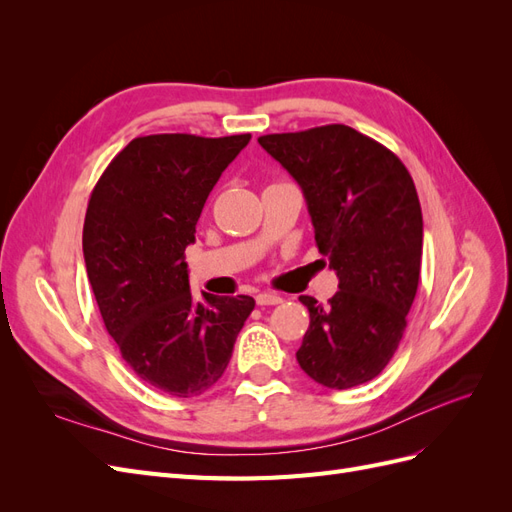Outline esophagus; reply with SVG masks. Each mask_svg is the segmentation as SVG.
I'll use <instances>...</instances> for the list:
<instances>
[{"label": "esophagus", "instance_id": "obj_1", "mask_svg": "<svg viewBox=\"0 0 512 512\" xmlns=\"http://www.w3.org/2000/svg\"><path fill=\"white\" fill-rule=\"evenodd\" d=\"M256 303L258 305H277V303H282V297L280 294H275V292H258L256 294Z\"/></svg>", "mask_w": 512, "mask_h": 512}]
</instances>
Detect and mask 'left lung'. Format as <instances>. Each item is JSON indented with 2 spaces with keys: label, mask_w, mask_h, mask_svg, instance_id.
<instances>
[{
  "label": "left lung",
  "mask_w": 512,
  "mask_h": 512,
  "mask_svg": "<svg viewBox=\"0 0 512 512\" xmlns=\"http://www.w3.org/2000/svg\"><path fill=\"white\" fill-rule=\"evenodd\" d=\"M258 143L301 185L318 252L339 277L329 305L299 297L309 329L297 361L337 391L374 380L404 337L421 277L423 213L408 168L344 123Z\"/></svg>",
  "instance_id": "8db88e82"
}]
</instances>
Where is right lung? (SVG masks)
<instances>
[{
	"instance_id": "1",
	"label": "right lung",
	"mask_w": 512,
	"mask_h": 512,
	"mask_svg": "<svg viewBox=\"0 0 512 512\" xmlns=\"http://www.w3.org/2000/svg\"><path fill=\"white\" fill-rule=\"evenodd\" d=\"M252 134L138 136L89 196L83 254L104 327L134 374L173 397H196L224 374L256 301H194L185 247L224 168Z\"/></svg>"
}]
</instances>
